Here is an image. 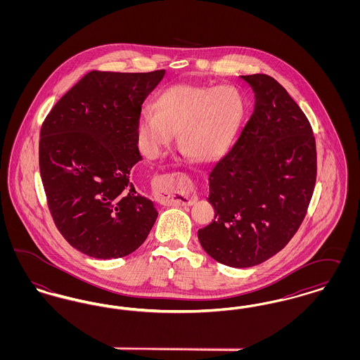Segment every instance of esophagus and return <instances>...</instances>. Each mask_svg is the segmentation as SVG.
Segmentation results:
<instances>
[{
	"instance_id": "obj_1",
	"label": "esophagus",
	"mask_w": 360,
	"mask_h": 360,
	"mask_svg": "<svg viewBox=\"0 0 360 360\" xmlns=\"http://www.w3.org/2000/svg\"><path fill=\"white\" fill-rule=\"evenodd\" d=\"M158 197L162 201L172 202L174 205H193L197 200L195 194L186 188H179L170 178L160 176L155 184Z\"/></svg>"
}]
</instances>
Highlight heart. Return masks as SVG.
<instances>
[{
    "mask_svg": "<svg viewBox=\"0 0 360 360\" xmlns=\"http://www.w3.org/2000/svg\"><path fill=\"white\" fill-rule=\"evenodd\" d=\"M146 106L137 117V139L143 154L156 159L178 144L186 158L200 163L217 160L229 147L239 128L243 103L228 86L174 85Z\"/></svg>",
    "mask_w": 360,
    "mask_h": 360,
    "instance_id": "obj_1",
    "label": "heart"
}]
</instances>
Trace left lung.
<instances>
[{"mask_svg": "<svg viewBox=\"0 0 360 360\" xmlns=\"http://www.w3.org/2000/svg\"><path fill=\"white\" fill-rule=\"evenodd\" d=\"M254 110L235 146L209 172L214 220L198 229L209 257L244 269L274 257L304 221L316 185L311 127L286 89L266 74L240 75Z\"/></svg>", "mask_w": 360, "mask_h": 360, "instance_id": "obj_1", "label": "left lung"}]
</instances>
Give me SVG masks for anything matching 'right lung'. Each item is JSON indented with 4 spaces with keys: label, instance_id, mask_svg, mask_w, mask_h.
Here are the masks:
<instances>
[{
    "label": "right lung",
    "instance_id": "right-lung-1",
    "mask_svg": "<svg viewBox=\"0 0 360 360\" xmlns=\"http://www.w3.org/2000/svg\"><path fill=\"white\" fill-rule=\"evenodd\" d=\"M166 71H90L43 122L39 166L53 223L82 254L127 257L147 239L154 201L132 181L137 117Z\"/></svg>",
    "mask_w": 360,
    "mask_h": 360
}]
</instances>
